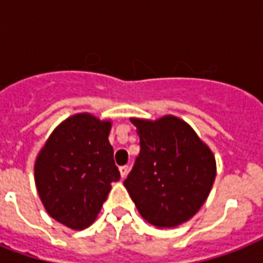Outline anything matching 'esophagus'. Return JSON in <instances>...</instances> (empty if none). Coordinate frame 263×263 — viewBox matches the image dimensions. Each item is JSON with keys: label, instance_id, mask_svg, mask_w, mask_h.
Wrapping results in <instances>:
<instances>
[{"label": "esophagus", "instance_id": "34e87169", "mask_svg": "<svg viewBox=\"0 0 263 263\" xmlns=\"http://www.w3.org/2000/svg\"><path fill=\"white\" fill-rule=\"evenodd\" d=\"M119 171H120V175H121V177H123V179L128 175V166H127V165H123V166H120Z\"/></svg>", "mask_w": 263, "mask_h": 263}]
</instances>
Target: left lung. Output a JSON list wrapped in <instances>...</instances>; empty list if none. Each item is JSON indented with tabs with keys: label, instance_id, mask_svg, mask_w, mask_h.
<instances>
[{
	"label": "left lung",
	"instance_id": "8db88e82",
	"mask_svg": "<svg viewBox=\"0 0 263 263\" xmlns=\"http://www.w3.org/2000/svg\"><path fill=\"white\" fill-rule=\"evenodd\" d=\"M131 123L139 135L140 153L124 185L147 222L158 228L183 224L210 194L216 179L213 153L175 116Z\"/></svg>",
	"mask_w": 263,
	"mask_h": 263
}]
</instances>
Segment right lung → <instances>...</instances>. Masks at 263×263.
<instances>
[{
    "label": "right lung",
    "mask_w": 263,
    "mask_h": 263,
    "mask_svg": "<svg viewBox=\"0 0 263 263\" xmlns=\"http://www.w3.org/2000/svg\"><path fill=\"white\" fill-rule=\"evenodd\" d=\"M110 121L88 113L67 119L55 128L35 162V184L51 218L83 229L95 220L120 180L109 143Z\"/></svg>",
    "instance_id": "1"
}]
</instances>
